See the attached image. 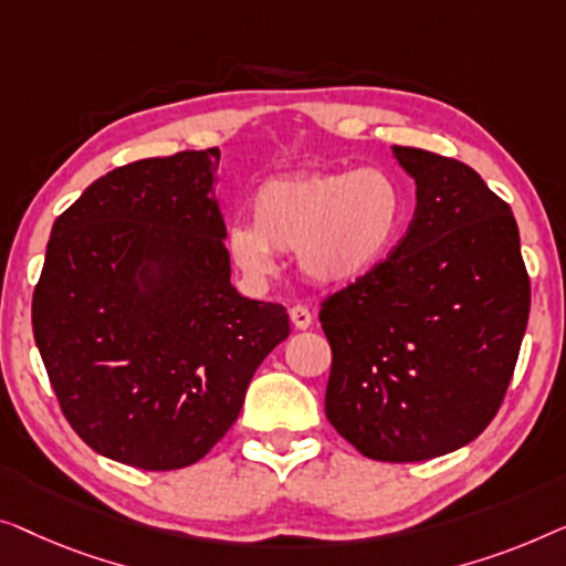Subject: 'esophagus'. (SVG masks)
<instances>
[{
	"mask_svg": "<svg viewBox=\"0 0 566 566\" xmlns=\"http://www.w3.org/2000/svg\"><path fill=\"white\" fill-rule=\"evenodd\" d=\"M290 321L297 331H305V328H310V323H313V313H310L305 305H294L290 310Z\"/></svg>",
	"mask_w": 566,
	"mask_h": 566,
	"instance_id": "esophagus-1",
	"label": "esophagus"
}]
</instances>
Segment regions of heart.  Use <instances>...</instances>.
<instances>
[{"label": "heart", "instance_id": "obj_1", "mask_svg": "<svg viewBox=\"0 0 566 566\" xmlns=\"http://www.w3.org/2000/svg\"><path fill=\"white\" fill-rule=\"evenodd\" d=\"M253 222L226 235L233 264L251 280L274 272V251L297 253L310 282L346 286L377 272L408 228L402 181L381 166L302 171L264 181L253 195Z\"/></svg>", "mask_w": 566, "mask_h": 566}]
</instances>
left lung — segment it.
Here are the masks:
<instances>
[{"instance_id":"8db88e82","label":"left lung","mask_w":566,"mask_h":566,"mask_svg":"<svg viewBox=\"0 0 566 566\" xmlns=\"http://www.w3.org/2000/svg\"><path fill=\"white\" fill-rule=\"evenodd\" d=\"M416 214L385 264L321 307L331 426L377 461H426L474 441L503 402L531 282L511 205L457 158L395 146Z\"/></svg>"}]
</instances>
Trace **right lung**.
<instances>
[{
	"mask_svg": "<svg viewBox=\"0 0 566 566\" xmlns=\"http://www.w3.org/2000/svg\"><path fill=\"white\" fill-rule=\"evenodd\" d=\"M218 161V148L181 150L99 177L53 222L33 292L35 344L71 428L148 472L200 461L290 336L282 305L230 284Z\"/></svg>",
	"mask_w": 566,
	"mask_h": 566,
	"instance_id": "1",
	"label": "right lung"
}]
</instances>
